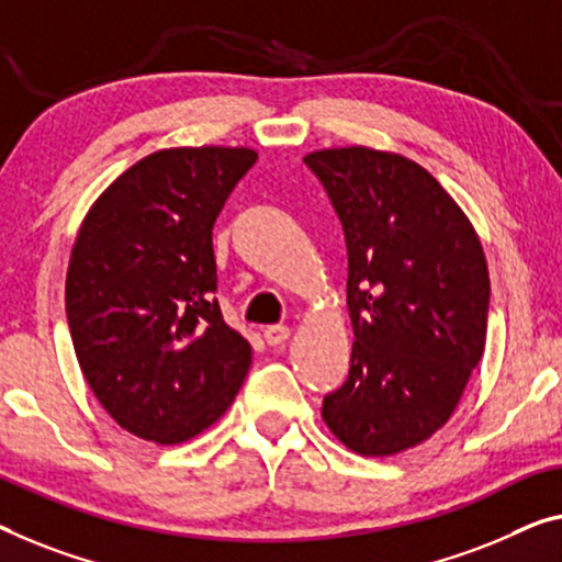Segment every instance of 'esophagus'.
<instances>
[{
  "instance_id": "34e87169",
  "label": "esophagus",
  "mask_w": 562,
  "mask_h": 562,
  "mask_svg": "<svg viewBox=\"0 0 562 562\" xmlns=\"http://www.w3.org/2000/svg\"><path fill=\"white\" fill-rule=\"evenodd\" d=\"M288 338H290L288 325H270V328H265L267 346H282V342Z\"/></svg>"
}]
</instances>
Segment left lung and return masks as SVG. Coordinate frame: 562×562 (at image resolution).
<instances>
[{
  "instance_id": "left-lung-1",
  "label": "left lung",
  "mask_w": 562,
  "mask_h": 562,
  "mask_svg": "<svg viewBox=\"0 0 562 562\" xmlns=\"http://www.w3.org/2000/svg\"><path fill=\"white\" fill-rule=\"evenodd\" d=\"M348 249L350 371L323 398L348 449L391 457L454 414L487 340L490 274L480 237L422 166L366 146L305 156Z\"/></svg>"
}]
</instances>
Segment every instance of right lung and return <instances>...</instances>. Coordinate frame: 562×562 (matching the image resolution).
<instances>
[{"instance_id":"right-lung-1","label":"right lung","mask_w":562,"mask_h":562,"mask_svg":"<svg viewBox=\"0 0 562 562\" xmlns=\"http://www.w3.org/2000/svg\"><path fill=\"white\" fill-rule=\"evenodd\" d=\"M252 148H166L90 206L65 280L75 356L125 431L181 443L227 412L252 346L216 303L212 229Z\"/></svg>"}]
</instances>
